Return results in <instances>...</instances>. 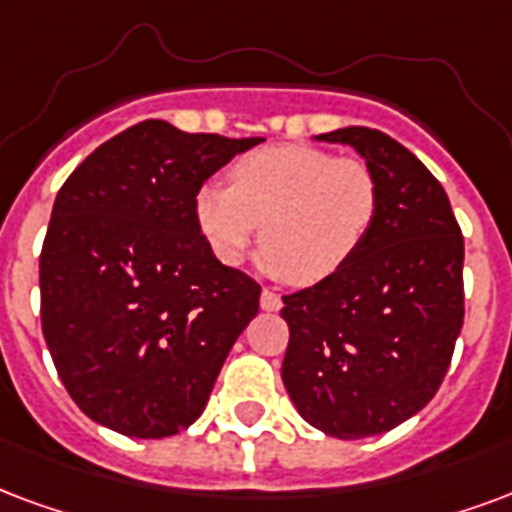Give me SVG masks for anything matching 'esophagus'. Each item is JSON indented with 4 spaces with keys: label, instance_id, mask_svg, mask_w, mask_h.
Instances as JSON below:
<instances>
[{
    "label": "esophagus",
    "instance_id": "esophagus-1",
    "mask_svg": "<svg viewBox=\"0 0 512 512\" xmlns=\"http://www.w3.org/2000/svg\"><path fill=\"white\" fill-rule=\"evenodd\" d=\"M260 306H263L266 312H279V309H282V298L276 293H271V290H263V293H260Z\"/></svg>",
    "mask_w": 512,
    "mask_h": 512
}]
</instances>
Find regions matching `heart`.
I'll list each match as a JSON object with an SVG mask.
<instances>
[{
    "mask_svg": "<svg viewBox=\"0 0 512 512\" xmlns=\"http://www.w3.org/2000/svg\"><path fill=\"white\" fill-rule=\"evenodd\" d=\"M377 211L374 170L312 146L252 151L230 168V187L208 181L195 195L200 233L225 266L241 263L260 230L263 274L304 287L331 279L358 255Z\"/></svg>",
    "mask_w": 512,
    "mask_h": 512,
    "instance_id": "1",
    "label": "heart"
}]
</instances>
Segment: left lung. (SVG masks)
Instances as JSON below:
<instances>
[{"instance_id":"1","label":"left lung","mask_w":512,"mask_h":512,"mask_svg":"<svg viewBox=\"0 0 512 512\" xmlns=\"http://www.w3.org/2000/svg\"><path fill=\"white\" fill-rule=\"evenodd\" d=\"M361 154L380 211L358 255L331 279L285 295L282 382L328 437L385 434L437 393L464 323V238L445 189L380 130L314 135Z\"/></svg>"}]
</instances>
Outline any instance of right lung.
I'll list each match as a JSON object with an SVG mask.
<instances>
[{
  "instance_id": "right-lung-1",
  "label": "right lung",
  "mask_w": 512,
  "mask_h": 512,
  "mask_svg": "<svg viewBox=\"0 0 512 512\" xmlns=\"http://www.w3.org/2000/svg\"><path fill=\"white\" fill-rule=\"evenodd\" d=\"M257 143L140 121L59 189L40 255V317L59 380L94 423L162 439L206 410L260 309V285L214 257L195 195Z\"/></svg>"
}]
</instances>
